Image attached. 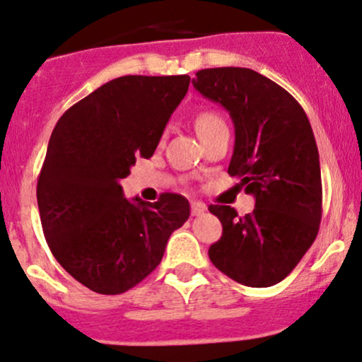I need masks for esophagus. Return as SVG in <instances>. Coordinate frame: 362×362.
<instances>
[{
	"mask_svg": "<svg viewBox=\"0 0 362 362\" xmlns=\"http://www.w3.org/2000/svg\"><path fill=\"white\" fill-rule=\"evenodd\" d=\"M205 211H207V205L204 204V202H198V200H193L192 202V214L193 216H202Z\"/></svg>",
	"mask_w": 362,
	"mask_h": 362,
	"instance_id": "esophagus-1",
	"label": "esophagus"
}]
</instances>
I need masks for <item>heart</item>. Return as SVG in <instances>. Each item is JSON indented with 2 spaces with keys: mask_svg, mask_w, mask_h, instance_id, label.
<instances>
[{
  "mask_svg": "<svg viewBox=\"0 0 362 362\" xmlns=\"http://www.w3.org/2000/svg\"><path fill=\"white\" fill-rule=\"evenodd\" d=\"M195 126H197L198 134H205L209 133V131L217 129V127H224L226 126V120L223 119V115L217 114V112L205 110L202 112V114H198Z\"/></svg>",
  "mask_w": 362,
  "mask_h": 362,
  "instance_id": "heart-1",
  "label": "heart"
}]
</instances>
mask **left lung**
Segmentation results:
<instances>
[{"label":"left lung","mask_w":362,"mask_h":362,"mask_svg":"<svg viewBox=\"0 0 362 362\" xmlns=\"http://www.w3.org/2000/svg\"><path fill=\"white\" fill-rule=\"evenodd\" d=\"M192 84L229 112L235 150L228 173L255 198L254 212L243 217L229 205L209 207L223 224L209 257L245 286H273L293 271L320 231L322 189L313 127L286 89L252 69H204Z\"/></svg>","instance_id":"8db88e82"}]
</instances>
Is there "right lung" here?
Wrapping results in <instances>:
<instances>
[{"instance_id": "1", "label": "right lung", "mask_w": 362, "mask_h": 362, "mask_svg": "<svg viewBox=\"0 0 362 362\" xmlns=\"http://www.w3.org/2000/svg\"><path fill=\"white\" fill-rule=\"evenodd\" d=\"M188 76H124L72 105L58 119L40 180L37 207L46 242L62 267L103 295L124 293L164 257L173 231L189 217L176 193L127 200L120 180L150 158Z\"/></svg>"}]
</instances>
